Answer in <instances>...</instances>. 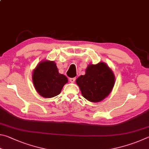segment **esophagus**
Segmentation results:
<instances>
[{"label":"esophagus","instance_id":"obj_1","mask_svg":"<svg viewBox=\"0 0 149 149\" xmlns=\"http://www.w3.org/2000/svg\"><path fill=\"white\" fill-rule=\"evenodd\" d=\"M75 80H76V79L75 78H70V79H69V81L71 82V83H74Z\"/></svg>","mask_w":149,"mask_h":149}]
</instances>
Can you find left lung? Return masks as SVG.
Masks as SVG:
<instances>
[{"mask_svg": "<svg viewBox=\"0 0 149 149\" xmlns=\"http://www.w3.org/2000/svg\"><path fill=\"white\" fill-rule=\"evenodd\" d=\"M82 95L88 101L98 103L110 94L115 83V76L105 63L90 64L84 75L76 80Z\"/></svg>", "mask_w": 149, "mask_h": 149, "instance_id": "8db88e82", "label": "left lung"}]
</instances>
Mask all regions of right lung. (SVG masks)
Listing matches in <instances>:
<instances>
[{
  "instance_id": "right-lung-1",
  "label": "right lung",
  "mask_w": 149,
  "mask_h": 149,
  "mask_svg": "<svg viewBox=\"0 0 149 149\" xmlns=\"http://www.w3.org/2000/svg\"><path fill=\"white\" fill-rule=\"evenodd\" d=\"M33 83L38 94L45 98L59 95L68 79L64 74L59 73L56 63L53 61H40L33 70Z\"/></svg>"
}]
</instances>
